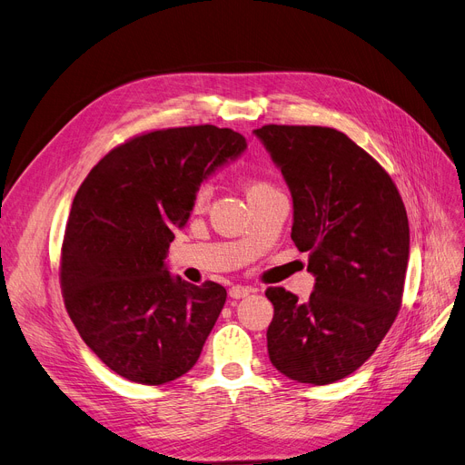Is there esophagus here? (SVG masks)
Segmentation results:
<instances>
[{
    "label": "esophagus",
    "mask_w": 465,
    "mask_h": 465,
    "mask_svg": "<svg viewBox=\"0 0 465 465\" xmlns=\"http://www.w3.org/2000/svg\"><path fill=\"white\" fill-rule=\"evenodd\" d=\"M251 292H252V288L237 284V286H232V288H230V298H233V300H242V298H247V296L251 294Z\"/></svg>",
    "instance_id": "obj_1"
}]
</instances>
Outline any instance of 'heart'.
<instances>
[{"instance_id": "1", "label": "heart", "mask_w": 465, "mask_h": 465, "mask_svg": "<svg viewBox=\"0 0 465 465\" xmlns=\"http://www.w3.org/2000/svg\"><path fill=\"white\" fill-rule=\"evenodd\" d=\"M279 192L270 181L265 179H249L247 181V198L249 200H254V198H263V195H270V193H275ZM209 198H211V188L207 184H202L195 188L193 192V198H192V207L195 211H203L209 203Z\"/></svg>"}]
</instances>
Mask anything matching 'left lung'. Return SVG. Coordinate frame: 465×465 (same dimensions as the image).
I'll list each match as a JSON object with an SVG mask.
<instances>
[{
	"mask_svg": "<svg viewBox=\"0 0 465 465\" xmlns=\"http://www.w3.org/2000/svg\"><path fill=\"white\" fill-rule=\"evenodd\" d=\"M290 188L292 241L309 254L307 303L267 288V352L292 381L330 384L354 373L394 324L409 262V220L381 163L343 132L267 124L254 130Z\"/></svg>",
	"mask_w": 465,
	"mask_h": 465,
	"instance_id": "obj_1",
	"label": "left lung"
}]
</instances>
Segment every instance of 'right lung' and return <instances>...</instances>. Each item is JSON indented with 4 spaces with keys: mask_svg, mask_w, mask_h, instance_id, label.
Listing matches in <instances>:
<instances>
[{
    "mask_svg": "<svg viewBox=\"0 0 465 465\" xmlns=\"http://www.w3.org/2000/svg\"><path fill=\"white\" fill-rule=\"evenodd\" d=\"M245 149L241 134L211 124L141 134L114 146L77 190L62 242L64 303L120 377L156 386L198 361L226 288L173 279L165 256L195 188Z\"/></svg>",
    "mask_w": 465,
    "mask_h": 465,
    "instance_id": "1",
    "label": "right lung"
}]
</instances>
